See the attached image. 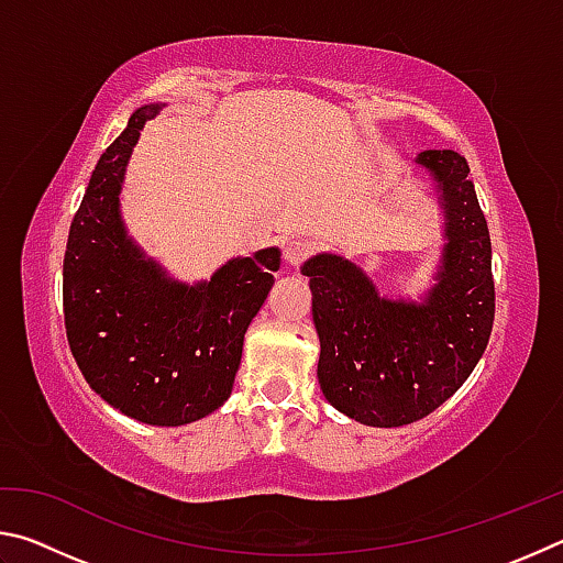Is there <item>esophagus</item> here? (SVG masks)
I'll list each match as a JSON object with an SVG mask.
<instances>
[{
	"instance_id": "34e87169",
	"label": "esophagus",
	"mask_w": 563,
	"mask_h": 563,
	"mask_svg": "<svg viewBox=\"0 0 563 563\" xmlns=\"http://www.w3.org/2000/svg\"><path fill=\"white\" fill-rule=\"evenodd\" d=\"M310 253H312V245L308 241H302V238H295V241H288L283 247V258L290 265H300Z\"/></svg>"
}]
</instances>
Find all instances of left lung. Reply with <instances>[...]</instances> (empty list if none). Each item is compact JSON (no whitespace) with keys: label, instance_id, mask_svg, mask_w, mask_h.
<instances>
[{"label":"left lung","instance_id":"1","mask_svg":"<svg viewBox=\"0 0 563 563\" xmlns=\"http://www.w3.org/2000/svg\"><path fill=\"white\" fill-rule=\"evenodd\" d=\"M434 180L444 247L422 302L379 295L335 253L302 265L320 338L318 383L328 402L367 427H402L446 402L482 360L494 322L487 218L456 151L415 158Z\"/></svg>","mask_w":563,"mask_h":563}]
</instances>
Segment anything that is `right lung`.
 I'll return each instance as SVG.
<instances>
[{
    "mask_svg": "<svg viewBox=\"0 0 563 563\" xmlns=\"http://www.w3.org/2000/svg\"><path fill=\"white\" fill-rule=\"evenodd\" d=\"M148 103L103 151L64 255V322L84 379L121 415L180 427L231 397L243 338L273 288L278 247L231 258L211 280L180 283L148 258L121 218V186Z\"/></svg>",
    "mask_w": 563,
    "mask_h": 563,
    "instance_id": "add662e5",
    "label": "right lung"
}]
</instances>
